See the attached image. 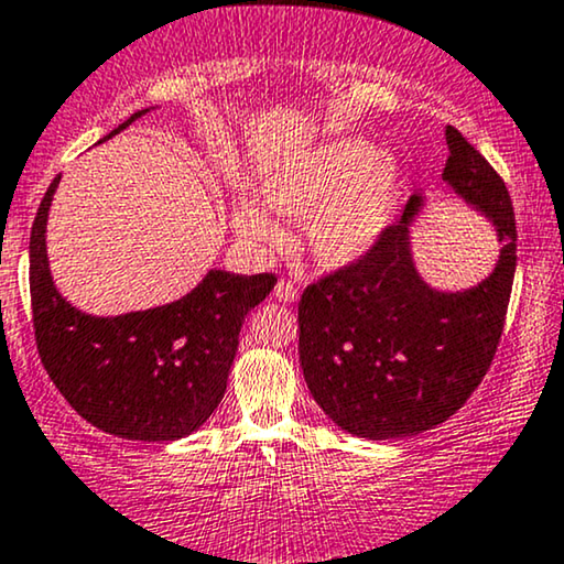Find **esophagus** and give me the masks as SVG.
I'll list each match as a JSON object with an SVG mask.
<instances>
[{
    "mask_svg": "<svg viewBox=\"0 0 564 564\" xmlns=\"http://www.w3.org/2000/svg\"><path fill=\"white\" fill-rule=\"evenodd\" d=\"M275 299H278V302H283V304H294L299 299V289L291 281H278Z\"/></svg>",
    "mask_w": 564,
    "mask_h": 564,
    "instance_id": "34e87169",
    "label": "esophagus"
}]
</instances>
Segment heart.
<instances>
[{
    "mask_svg": "<svg viewBox=\"0 0 564 564\" xmlns=\"http://www.w3.org/2000/svg\"><path fill=\"white\" fill-rule=\"evenodd\" d=\"M260 199L283 216L306 218V241L325 268H351L380 245L403 195V169L365 138H333L270 166ZM229 224L258 247L281 245L283 231L258 199L231 203Z\"/></svg>",
    "mask_w": 564,
    "mask_h": 564,
    "instance_id": "1",
    "label": "heart"
}]
</instances>
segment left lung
Segmentation results:
<instances>
[{
	"label": "left lung",
	"mask_w": 564,
	"mask_h": 564,
	"mask_svg": "<svg viewBox=\"0 0 564 564\" xmlns=\"http://www.w3.org/2000/svg\"><path fill=\"white\" fill-rule=\"evenodd\" d=\"M442 182L495 226L500 258L471 289L442 291L413 262L411 226L426 197L351 268L306 286L299 361L319 409L367 440L411 437L447 422L484 380L500 344L516 278V213L508 187L455 127H445Z\"/></svg>",
	"instance_id": "8db88e82"
}]
</instances>
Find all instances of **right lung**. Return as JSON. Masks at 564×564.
Instances as JSON below:
<instances>
[{
    "label": "right lung",
    "mask_w": 564,
    "mask_h": 564,
    "mask_svg": "<svg viewBox=\"0 0 564 564\" xmlns=\"http://www.w3.org/2000/svg\"><path fill=\"white\" fill-rule=\"evenodd\" d=\"M151 109L106 134L127 130ZM54 176L31 231L35 344L48 377L101 432L140 442H174L197 432L218 409L245 317L275 286V275L208 270L189 294L153 310L98 317L59 294L46 252Z\"/></svg>",
    "instance_id": "right-lung-1"
}]
</instances>
